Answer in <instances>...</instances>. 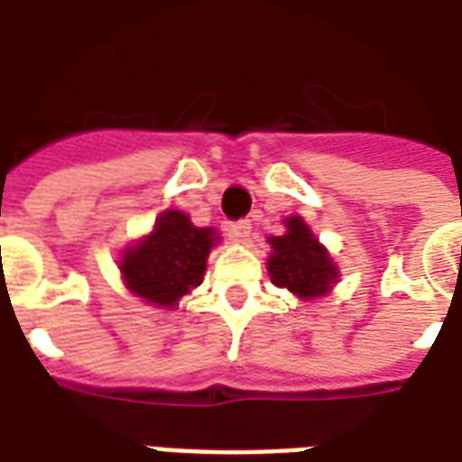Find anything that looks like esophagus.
<instances>
[{
    "mask_svg": "<svg viewBox=\"0 0 462 462\" xmlns=\"http://www.w3.org/2000/svg\"><path fill=\"white\" fill-rule=\"evenodd\" d=\"M230 235L232 239H237V242H249V237H252V223L249 220H237V223L230 225Z\"/></svg>",
    "mask_w": 462,
    "mask_h": 462,
    "instance_id": "34e87169",
    "label": "esophagus"
}]
</instances>
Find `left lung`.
<instances>
[{"label":"left lung","mask_w":462,"mask_h":462,"mask_svg":"<svg viewBox=\"0 0 462 462\" xmlns=\"http://www.w3.org/2000/svg\"><path fill=\"white\" fill-rule=\"evenodd\" d=\"M288 232L281 237H268V275L278 288H288L302 300L326 295L337 281V266L326 252V246L314 237L300 216L285 220Z\"/></svg>","instance_id":"obj_1"}]
</instances>
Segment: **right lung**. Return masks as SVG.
Here are the masks:
<instances>
[{"label": "right lung", "mask_w": 462, "mask_h": 462, "mask_svg": "<svg viewBox=\"0 0 462 462\" xmlns=\"http://www.w3.org/2000/svg\"><path fill=\"white\" fill-rule=\"evenodd\" d=\"M213 227H196L181 210H165L151 235L125 249L119 271L132 295L153 307H174L199 288L216 246Z\"/></svg>", "instance_id": "right-lung-1"}]
</instances>
